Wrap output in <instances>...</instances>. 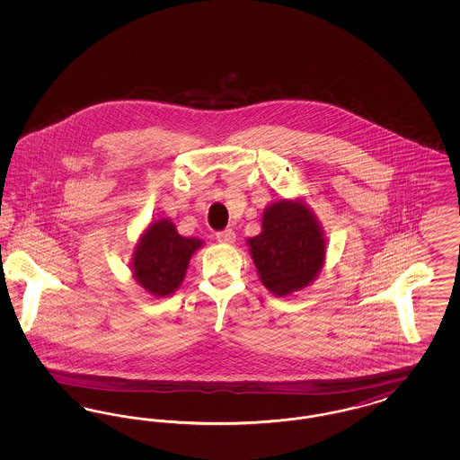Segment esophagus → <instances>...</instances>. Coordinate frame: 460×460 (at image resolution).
Masks as SVG:
<instances>
[{
    "label": "esophagus",
    "mask_w": 460,
    "mask_h": 460,
    "mask_svg": "<svg viewBox=\"0 0 460 460\" xmlns=\"http://www.w3.org/2000/svg\"><path fill=\"white\" fill-rule=\"evenodd\" d=\"M217 241L224 243V244H233L236 241V234L233 229H224L217 233Z\"/></svg>",
    "instance_id": "esophagus-1"
}]
</instances>
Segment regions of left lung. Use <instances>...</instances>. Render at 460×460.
Here are the masks:
<instances>
[{"label":"left lung","mask_w":460,"mask_h":460,"mask_svg":"<svg viewBox=\"0 0 460 460\" xmlns=\"http://www.w3.org/2000/svg\"><path fill=\"white\" fill-rule=\"evenodd\" d=\"M246 244L262 285L278 296L314 283L326 262V234L304 199L267 205L261 234Z\"/></svg>","instance_id":"1"}]
</instances>
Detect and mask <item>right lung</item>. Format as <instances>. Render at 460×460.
Instances as JSON below:
<instances>
[{
	"label": "right lung",
	"mask_w": 460,
	"mask_h": 460,
	"mask_svg": "<svg viewBox=\"0 0 460 460\" xmlns=\"http://www.w3.org/2000/svg\"><path fill=\"white\" fill-rule=\"evenodd\" d=\"M203 246L198 238L181 236L171 219L154 220L132 252L136 283L155 298L171 296L181 286L193 253Z\"/></svg>",
	"instance_id": "obj_1"
}]
</instances>
